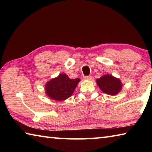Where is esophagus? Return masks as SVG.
Listing matches in <instances>:
<instances>
[{
	"mask_svg": "<svg viewBox=\"0 0 152 152\" xmlns=\"http://www.w3.org/2000/svg\"><path fill=\"white\" fill-rule=\"evenodd\" d=\"M84 80H91L92 79V76H86L84 77Z\"/></svg>",
	"mask_w": 152,
	"mask_h": 152,
	"instance_id": "obj_1",
	"label": "esophagus"
}]
</instances>
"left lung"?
<instances>
[{"label":"left lung","mask_w":152,"mask_h":152,"mask_svg":"<svg viewBox=\"0 0 152 152\" xmlns=\"http://www.w3.org/2000/svg\"><path fill=\"white\" fill-rule=\"evenodd\" d=\"M96 82L100 89L109 95H116L122 89L121 81L110 74H105L98 78Z\"/></svg>","instance_id":"1"}]
</instances>
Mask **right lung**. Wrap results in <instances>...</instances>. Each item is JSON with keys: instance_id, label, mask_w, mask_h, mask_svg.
<instances>
[{"instance_id": "right-lung-1", "label": "right lung", "mask_w": 152, "mask_h": 152, "mask_svg": "<svg viewBox=\"0 0 152 152\" xmlns=\"http://www.w3.org/2000/svg\"><path fill=\"white\" fill-rule=\"evenodd\" d=\"M80 81V80L78 78L70 79L66 74H60L56 78L46 83L45 93L48 96L55 101H64L72 95Z\"/></svg>"}]
</instances>
